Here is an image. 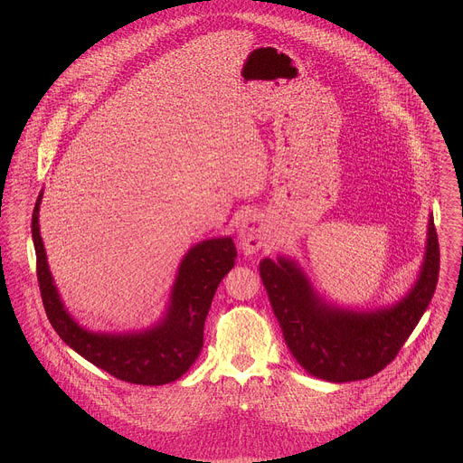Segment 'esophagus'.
<instances>
[{"label":"esophagus","mask_w":463,"mask_h":463,"mask_svg":"<svg viewBox=\"0 0 463 463\" xmlns=\"http://www.w3.org/2000/svg\"><path fill=\"white\" fill-rule=\"evenodd\" d=\"M239 244L244 253H257L265 244L264 226L260 217L248 215L239 226Z\"/></svg>","instance_id":"34e87169"}]
</instances>
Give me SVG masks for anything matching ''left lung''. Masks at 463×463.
I'll list each match as a JSON object with an SVG mask.
<instances>
[{
  "label": "left lung",
  "mask_w": 463,
  "mask_h": 463,
  "mask_svg": "<svg viewBox=\"0 0 463 463\" xmlns=\"http://www.w3.org/2000/svg\"><path fill=\"white\" fill-rule=\"evenodd\" d=\"M439 270L440 251L433 217L417 283L397 305L378 312L326 307L294 262H260V278L290 353L307 373L335 383L371 378L396 358L433 298Z\"/></svg>",
  "instance_id": "left-lung-1"
}]
</instances>
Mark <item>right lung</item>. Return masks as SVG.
Returning a JSON list of instances; mask_svg holds the SVG:
<instances>
[{
	"label": "right lung",
	"mask_w": 463,
	"mask_h": 463,
	"mask_svg": "<svg viewBox=\"0 0 463 463\" xmlns=\"http://www.w3.org/2000/svg\"><path fill=\"white\" fill-rule=\"evenodd\" d=\"M39 194L32 215L37 279L43 305L59 336L85 360L110 376L135 385H165L184 376L203 347V328L221 279L235 265L237 250L230 237L203 241L182 260L162 323L132 335H103L80 328L64 310L53 285L39 233Z\"/></svg>",
	"instance_id": "obj_1"
}]
</instances>
